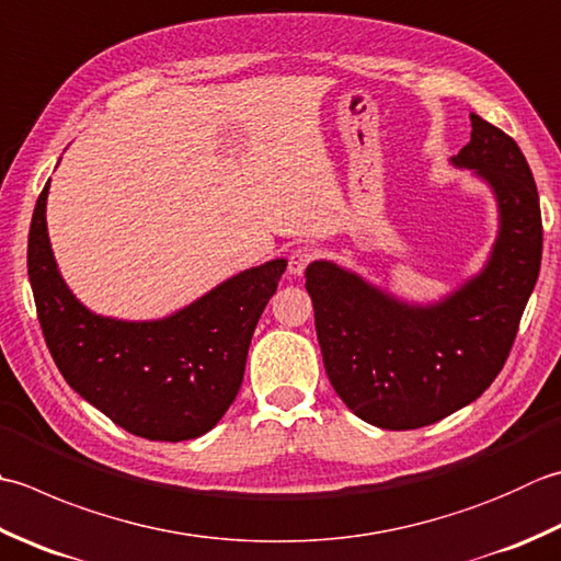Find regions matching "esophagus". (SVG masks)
<instances>
[{
	"label": "esophagus",
	"instance_id": "34e87169",
	"mask_svg": "<svg viewBox=\"0 0 561 561\" xmlns=\"http://www.w3.org/2000/svg\"><path fill=\"white\" fill-rule=\"evenodd\" d=\"M316 257V250L313 248H296L291 255H289V274H294V277H301L304 270L311 265Z\"/></svg>",
	"mask_w": 561,
	"mask_h": 561
}]
</instances>
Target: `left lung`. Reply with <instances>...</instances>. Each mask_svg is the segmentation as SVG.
<instances>
[{"label": "left lung", "instance_id": "left-lung-1", "mask_svg": "<svg viewBox=\"0 0 561 561\" xmlns=\"http://www.w3.org/2000/svg\"><path fill=\"white\" fill-rule=\"evenodd\" d=\"M471 140L453 164L489 182L499 238L486 267L431 306L371 287L318 260L306 267L316 335L337 397L383 431H413L477 401L508 359L542 260L540 196L511 136L471 114Z\"/></svg>", "mask_w": 561, "mask_h": 561}]
</instances>
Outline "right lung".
I'll use <instances>...</instances> for the list:
<instances>
[{"mask_svg": "<svg viewBox=\"0 0 561 561\" xmlns=\"http://www.w3.org/2000/svg\"><path fill=\"white\" fill-rule=\"evenodd\" d=\"M48 184L31 218L28 282L60 375L106 419L146 440L180 443L208 433L243 383L250 337L287 260L240 272L160 321L96 316L75 299L55 265Z\"/></svg>", "mask_w": 561, "mask_h": 561, "instance_id": "add662e5", "label": "right lung"}]
</instances>
